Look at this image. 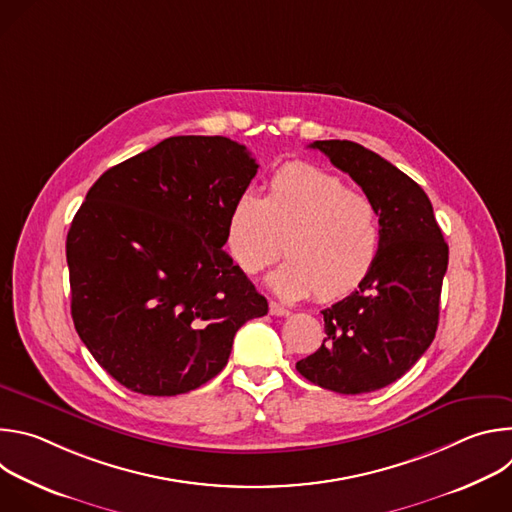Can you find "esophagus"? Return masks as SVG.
Segmentation results:
<instances>
[{"label":"esophagus","instance_id":"34e87169","mask_svg":"<svg viewBox=\"0 0 512 512\" xmlns=\"http://www.w3.org/2000/svg\"><path fill=\"white\" fill-rule=\"evenodd\" d=\"M269 314L271 316H289V310L281 306L279 302H269Z\"/></svg>","mask_w":512,"mask_h":512}]
</instances>
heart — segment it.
<instances>
[{
    "label": "heart",
    "instance_id": "1",
    "mask_svg": "<svg viewBox=\"0 0 512 512\" xmlns=\"http://www.w3.org/2000/svg\"><path fill=\"white\" fill-rule=\"evenodd\" d=\"M269 277L279 298L334 300L373 269L381 247L377 204L369 194L310 164L281 166L265 198L243 190L227 218V247L241 271L257 275L281 251Z\"/></svg>",
    "mask_w": 512,
    "mask_h": 512
}]
</instances>
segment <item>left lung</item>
I'll list each match as a JSON object with an SVG mask.
<instances>
[{
    "label": "left lung",
    "instance_id": "left-lung-1",
    "mask_svg": "<svg viewBox=\"0 0 512 512\" xmlns=\"http://www.w3.org/2000/svg\"><path fill=\"white\" fill-rule=\"evenodd\" d=\"M379 210L381 247L350 296L322 310L326 338L296 369L310 383L360 395L401 379L435 338L448 243L423 188L379 154L346 139L314 141Z\"/></svg>",
    "mask_w": 512,
    "mask_h": 512
}]
</instances>
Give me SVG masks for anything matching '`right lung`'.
<instances>
[{"instance_id":"add662e5","label":"right lung","mask_w":512,"mask_h":512,"mask_svg":"<svg viewBox=\"0 0 512 512\" xmlns=\"http://www.w3.org/2000/svg\"><path fill=\"white\" fill-rule=\"evenodd\" d=\"M245 145L176 135L109 168L66 237L70 314L101 367L152 397L198 389L229 362L267 300L223 251L257 174Z\"/></svg>"}]
</instances>
